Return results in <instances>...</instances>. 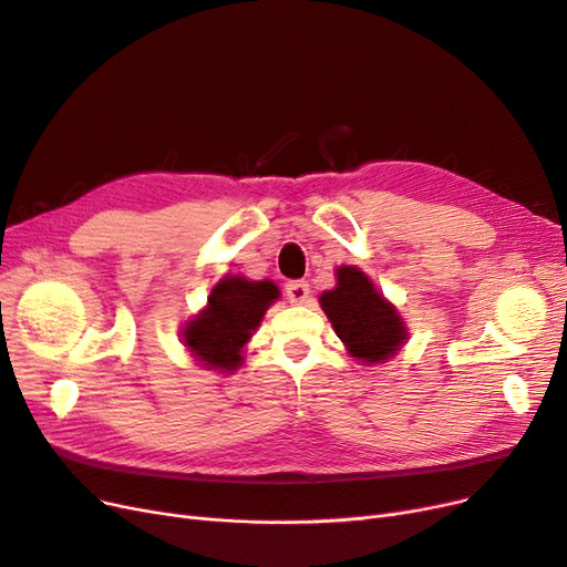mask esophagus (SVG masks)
I'll return each instance as SVG.
<instances>
[{
  "mask_svg": "<svg viewBox=\"0 0 567 567\" xmlns=\"http://www.w3.org/2000/svg\"><path fill=\"white\" fill-rule=\"evenodd\" d=\"M286 296L293 305H302L307 298H310V284H307V281H290L286 286Z\"/></svg>",
  "mask_w": 567,
  "mask_h": 567,
  "instance_id": "34e87169",
  "label": "esophagus"
}]
</instances>
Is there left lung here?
I'll return each mask as SVG.
<instances>
[{
	"label": "left lung",
	"instance_id": "left-lung-1",
	"mask_svg": "<svg viewBox=\"0 0 567 567\" xmlns=\"http://www.w3.org/2000/svg\"><path fill=\"white\" fill-rule=\"evenodd\" d=\"M319 305L348 354L367 367L388 362L409 340L398 307L354 265L336 269V286L323 290Z\"/></svg>",
	"mask_w": 567,
	"mask_h": 567
}]
</instances>
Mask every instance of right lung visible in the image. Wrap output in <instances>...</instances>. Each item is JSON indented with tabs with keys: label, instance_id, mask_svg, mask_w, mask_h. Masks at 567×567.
<instances>
[{
	"label": "right lung",
	"instance_id": "add662e5",
	"mask_svg": "<svg viewBox=\"0 0 567 567\" xmlns=\"http://www.w3.org/2000/svg\"><path fill=\"white\" fill-rule=\"evenodd\" d=\"M281 298L279 286L250 281L238 274L221 277L203 310L182 326V346L203 369L231 373L244 364V348L260 329L269 307Z\"/></svg>",
	"mask_w": 567,
	"mask_h": 567
}]
</instances>
